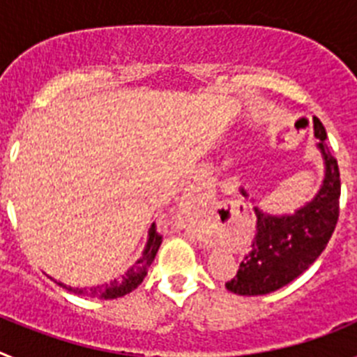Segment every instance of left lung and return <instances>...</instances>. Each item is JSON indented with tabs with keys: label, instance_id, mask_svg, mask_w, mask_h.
<instances>
[{
	"label": "left lung",
	"instance_id": "1",
	"mask_svg": "<svg viewBox=\"0 0 357 357\" xmlns=\"http://www.w3.org/2000/svg\"><path fill=\"white\" fill-rule=\"evenodd\" d=\"M313 132L324 160L320 188L293 213L273 214L254 207L257 227L252 250L239 264L238 275L225 282L229 291L245 296L277 291L302 275L326 250L340 214V169L327 148V132L318 118H313ZM239 191L248 197L243 188Z\"/></svg>",
	"mask_w": 357,
	"mask_h": 357
}]
</instances>
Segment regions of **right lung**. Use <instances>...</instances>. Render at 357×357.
Here are the masks:
<instances>
[{
  "instance_id": "1",
  "label": "right lung",
  "mask_w": 357,
  "mask_h": 357,
  "mask_svg": "<svg viewBox=\"0 0 357 357\" xmlns=\"http://www.w3.org/2000/svg\"><path fill=\"white\" fill-rule=\"evenodd\" d=\"M160 243H162V238H160V234L155 232V223H151L150 230H148V239L146 245H144L143 254H141L139 259L135 261V263L128 268L127 272H125V275H121L119 279L110 280V282H105V284L91 286V288H73V286L64 284L61 280H55L59 286H62V288H66L71 293H77V295L103 298V301H112V298H118V296H125L127 293L134 291V289L143 282V279L148 273V268H150V264L155 259Z\"/></svg>"
}]
</instances>
